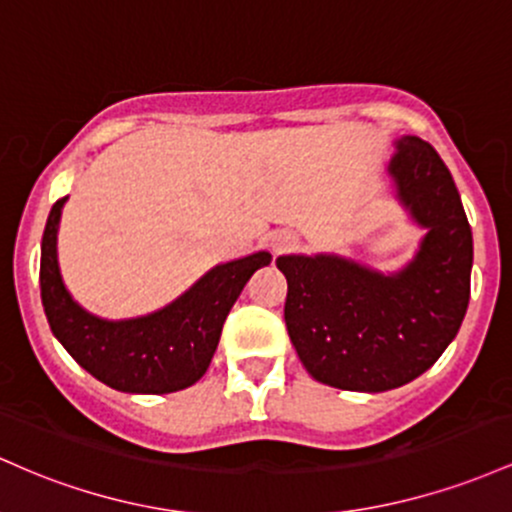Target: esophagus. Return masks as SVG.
<instances>
[{
	"label": "esophagus",
	"mask_w": 512,
	"mask_h": 512,
	"mask_svg": "<svg viewBox=\"0 0 512 512\" xmlns=\"http://www.w3.org/2000/svg\"><path fill=\"white\" fill-rule=\"evenodd\" d=\"M297 237L290 232V229H278V232L271 234V249L275 254H285V251L295 249Z\"/></svg>",
	"instance_id": "esophagus-1"
}]
</instances>
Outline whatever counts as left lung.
Returning a JSON list of instances; mask_svg holds the SVG:
<instances>
[{
  "label": "left lung",
  "mask_w": 512,
  "mask_h": 512,
  "mask_svg": "<svg viewBox=\"0 0 512 512\" xmlns=\"http://www.w3.org/2000/svg\"><path fill=\"white\" fill-rule=\"evenodd\" d=\"M401 203L428 229L401 273L338 256H280L285 326L317 382L387 392L416 380L462 326L472 283V227L450 169L421 137H401L389 164Z\"/></svg>",
  "instance_id": "left-lung-1"
}]
</instances>
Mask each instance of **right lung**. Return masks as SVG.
Here are the masks:
<instances>
[{
    "mask_svg": "<svg viewBox=\"0 0 512 512\" xmlns=\"http://www.w3.org/2000/svg\"><path fill=\"white\" fill-rule=\"evenodd\" d=\"M60 198L45 222L40 244V300L57 341L96 380L128 394H169L205 375L220 343L222 326L237 297L268 251L212 268L186 295L149 317L106 321L91 317L65 290L57 268Z\"/></svg>",
    "mask_w": 512,
    "mask_h": 512,
    "instance_id": "1",
    "label": "right lung"
}]
</instances>
